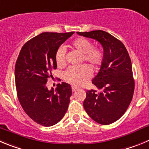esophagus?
Wrapping results in <instances>:
<instances>
[{"mask_svg": "<svg viewBox=\"0 0 149 149\" xmlns=\"http://www.w3.org/2000/svg\"><path fill=\"white\" fill-rule=\"evenodd\" d=\"M78 90V88H76V87H72V91L73 92H75V91H76Z\"/></svg>", "mask_w": 149, "mask_h": 149, "instance_id": "esophagus-1", "label": "esophagus"}]
</instances>
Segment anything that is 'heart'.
Returning a JSON list of instances; mask_svg holds the SVG:
<instances>
[{
    "instance_id": "b5f03b06",
    "label": "heart",
    "mask_w": 149,
    "mask_h": 149,
    "mask_svg": "<svg viewBox=\"0 0 149 149\" xmlns=\"http://www.w3.org/2000/svg\"><path fill=\"white\" fill-rule=\"evenodd\" d=\"M70 47L82 54L84 61L94 68L101 65L103 60L102 51L100 48L93 47V44L90 40L84 38H76L71 43ZM65 54L64 48L61 47L58 49L56 55V64L58 66H62L65 64ZM91 75V70L86 65L72 67L65 72V79L73 85L81 86L90 79Z\"/></svg>"
}]
</instances>
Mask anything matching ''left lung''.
Wrapping results in <instances>:
<instances>
[{"label":"left lung","mask_w":149,"mask_h":149,"mask_svg":"<svg viewBox=\"0 0 149 149\" xmlns=\"http://www.w3.org/2000/svg\"><path fill=\"white\" fill-rule=\"evenodd\" d=\"M77 34L100 42L104 51L100 70L92 80L103 91H87L83 106L96 123L111 124L124 114L133 97L134 81L131 58L123 43L107 32L94 30Z\"/></svg>","instance_id":"1"}]
</instances>
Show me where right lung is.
Wrapping results in <instances>:
<instances>
[{
    "label": "right lung",
    "instance_id": "obj_1",
    "mask_svg": "<svg viewBox=\"0 0 149 149\" xmlns=\"http://www.w3.org/2000/svg\"><path fill=\"white\" fill-rule=\"evenodd\" d=\"M73 33H41L22 47L16 61L15 79L20 104L33 121L43 126L58 123L68 108L71 86L62 82L54 91L48 90L46 84L57 68L58 48Z\"/></svg>",
    "mask_w": 149,
    "mask_h": 149
}]
</instances>
